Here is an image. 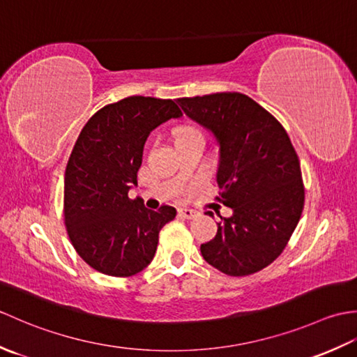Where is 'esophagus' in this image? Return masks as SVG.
I'll return each mask as SVG.
<instances>
[{"instance_id": "1", "label": "esophagus", "mask_w": 357, "mask_h": 357, "mask_svg": "<svg viewBox=\"0 0 357 357\" xmlns=\"http://www.w3.org/2000/svg\"><path fill=\"white\" fill-rule=\"evenodd\" d=\"M179 215L187 218V219H193V218H196V216H199V211L190 210V208H181V210H179Z\"/></svg>"}]
</instances>
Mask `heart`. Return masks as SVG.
Wrapping results in <instances>:
<instances>
[{
	"label": "heart",
	"instance_id": "b5f03b06",
	"mask_svg": "<svg viewBox=\"0 0 357 357\" xmlns=\"http://www.w3.org/2000/svg\"><path fill=\"white\" fill-rule=\"evenodd\" d=\"M193 133H201V132L198 130V128L190 127V126L181 127L179 130L176 132V138H183V136H187V135H193Z\"/></svg>",
	"mask_w": 357,
	"mask_h": 357
}]
</instances>
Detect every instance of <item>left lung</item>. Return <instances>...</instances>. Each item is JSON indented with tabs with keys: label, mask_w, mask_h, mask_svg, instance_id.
<instances>
[{
	"label": "left lung",
	"mask_w": 357,
	"mask_h": 357,
	"mask_svg": "<svg viewBox=\"0 0 357 357\" xmlns=\"http://www.w3.org/2000/svg\"><path fill=\"white\" fill-rule=\"evenodd\" d=\"M181 109L210 128L221 146L218 201L230 207L216 236L201 245L210 265L248 276L284 252L304 210L299 158L284 126L239 92L178 98Z\"/></svg>",
	"instance_id": "1"
}]
</instances>
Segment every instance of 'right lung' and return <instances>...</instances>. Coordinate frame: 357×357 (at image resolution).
<instances>
[{
	"mask_svg": "<svg viewBox=\"0 0 357 357\" xmlns=\"http://www.w3.org/2000/svg\"><path fill=\"white\" fill-rule=\"evenodd\" d=\"M181 116L173 100L128 96L104 105L82 127L66 167L64 224L73 248L96 271L128 278L153 259L159 231L176 210H149L128 190L138 183L150 132Z\"/></svg>",
	"mask_w": 357,
	"mask_h": 357,
	"instance_id": "1",
	"label": "right lung"
}]
</instances>
